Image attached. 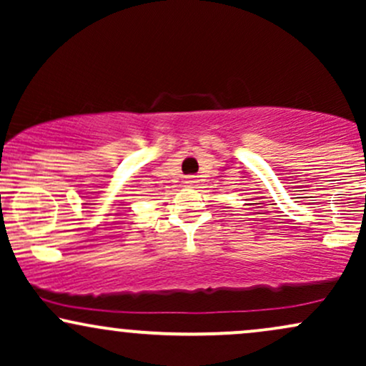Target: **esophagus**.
<instances>
[{
    "label": "esophagus",
    "instance_id": "34e87169",
    "mask_svg": "<svg viewBox=\"0 0 366 366\" xmlns=\"http://www.w3.org/2000/svg\"><path fill=\"white\" fill-rule=\"evenodd\" d=\"M186 184H187L189 187H194L196 184H197V177H196V175H187V177H186Z\"/></svg>",
    "mask_w": 366,
    "mask_h": 366
}]
</instances>
